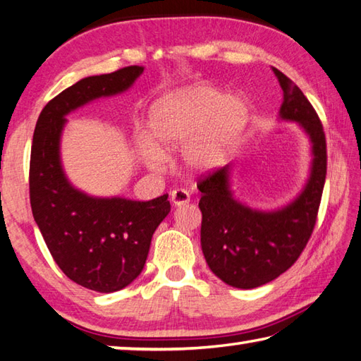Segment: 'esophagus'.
<instances>
[{
    "label": "esophagus",
    "instance_id": "obj_1",
    "mask_svg": "<svg viewBox=\"0 0 361 361\" xmlns=\"http://www.w3.org/2000/svg\"><path fill=\"white\" fill-rule=\"evenodd\" d=\"M171 202L174 206H183V204L190 202V195L187 190L183 188H176L171 192Z\"/></svg>",
    "mask_w": 361,
    "mask_h": 361
}]
</instances>
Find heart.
Returning <instances> with one entry per match:
<instances>
[{
	"label": "heart",
	"mask_w": 361,
	"mask_h": 361,
	"mask_svg": "<svg viewBox=\"0 0 361 361\" xmlns=\"http://www.w3.org/2000/svg\"><path fill=\"white\" fill-rule=\"evenodd\" d=\"M248 124V106L239 97L223 96L198 85L159 100L149 113V141L141 157L154 171L166 168V155L182 147L183 166L202 171L214 166Z\"/></svg>",
	"instance_id": "b5f03b06"
}]
</instances>
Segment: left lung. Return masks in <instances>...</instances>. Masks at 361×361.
<instances>
[{
    "instance_id": "1",
    "label": "left lung",
    "mask_w": 361,
    "mask_h": 361,
    "mask_svg": "<svg viewBox=\"0 0 361 361\" xmlns=\"http://www.w3.org/2000/svg\"><path fill=\"white\" fill-rule=\"evenodd\" d=\"M283 90L280 116L295 121L312 142V168L300 196L275 212L251 210L229 192L228 166L198 179L201 247L210 270L229 286L253 289L284 274L307 247L316 226L327 174L322 122L294 81L271 67Z\"/></svg>"
}]
</instances>
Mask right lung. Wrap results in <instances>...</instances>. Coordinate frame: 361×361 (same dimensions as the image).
<instances>
[{
    "mask_svg": "<svg viewBox=\"0 0 361 361\" xmlns=\"http://www.w3.org/2000/svg\"><path fill=\"white\" fill-rule=\"evenodd\" d=\"M142 66L87 77L51 99L34 128L30 160L32 216L54 262L80 286L114 292L128 286L145 267L152 235L171 210L168 195L151 201L91 198L66 179L59 138L66 114L102 96L126 91Z\"/></svg>",
    "mask_w": 361,
    "mask_h": 361,
    "instance_id": "1",
    "label": "right lung"
}]
</instances>
